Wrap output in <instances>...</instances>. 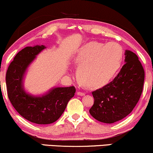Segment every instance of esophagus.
<instances>
[{
    "label": "esophagus",
    "instance_id": "obj_1",
    "mask_svg": "<svg viewBox=\"0 0 153 153\" xmlns=\"http://www.w3.org/2000/svg\"><path fill=\"white\" fill-rule=\"evenodd\" d=\"M77 95H78V96H84L85 95V93H83V92L78 91V92H77Z\"/></svg>",
    "mask_w": 153,
    "mask_h": 153
}]
</instances>
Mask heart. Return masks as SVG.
Instances as JSON below:
<instances>
[{"instance_id":"obj_1","label":"heart","mask_w":153,"mask_h":153,"mask_svg":"<svg viewBox=\"0 0 153 153\" xmlns=\"http://www.w3.org/2000/svg\"><path fill=\"white\" fill-rule=\"evenodd\" d=\"M123 59V49L117 43L91 41L75 52L73 62L78 67L80 82L90 88H99L113 78Z\"/></svg>"}]
</instances>
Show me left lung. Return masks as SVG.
Here are the masks:
<instances>
[{
    "label": "left lung",
    "instance_id": "left-lung-1",
    "mask_svg": "<svg viewBox=\"0 0 153 153\" xmlns=\"http://www.w3.org/2000/svg\"><path fill=\"white\" fill-rule=\"evenodd\" d=\"M125 62L110 83L92 92L94 102L89 110L98 121L113 123L131 112L142 92L145 71L138 56L130 50L125 51Z\"/></svg>",
    "mask_w": 153,
    "mask_h": 153
}]
</instances>
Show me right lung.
Wrapping results in <instances>:
<instances>
[{"instance_id":"obj_1","label":"right lung","mask_w":153,"mask_h":153,"mask_svg":"<svg viewBox=\"0 0 153 153\" xmlns=\"http://www.w3.org/2000/svg\"><path fill=\"white\" fill-rule=\"evenodd\" d=\"M43 45L25 47L18 52L8 67L6 76L8 97L13 107L23 117L36 124L56 121L75 93L74 86L53 87L41 94L34 95L25 88V78L30 65L41 52Z\"/></svg>"}]
</instances>
